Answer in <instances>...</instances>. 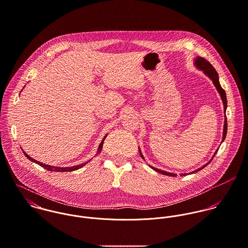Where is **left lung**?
I'll return each mask as SVG.
<instances>
[{"mask_svg":"<svg viewBox=\"0 0 248 248\" xmlns=\"http://www.w3.org/2000/svg\"><path fill=\"white\" fill-rule=\"evenodd\" d=\"M195 67L198 69L199 71H201V72H203L204 73V75H206L212 81H213V83H214V85H215V87L217 88V92H218V94H219V96H220V98L222 99V102H223V107H224V114L226 113V108H227V99H226V94H225V91L221 88V86H220V83H219V80H218V75H217V71L215 70V68L206 60V59H204V58H202V57H199L198 56L196 59H195ZM224 117H225V119H224V125H223V135H222V141H221V143L225 140V137H226V133H227V119H226V115H224ZM217 150L218 149H217L216 150V152L214 153V155H213V157H212V159L214 158V156L217 154ZM139 152H140V155H141V157L145 160V157H144V155L142 154V152H141V149L139 148ZM212 159L208 162V163H206L205 165H203L202 167H200L199 169L198 170H194V171H192V172H190L189 174H191V173H195V172H198L200 170H202L203 168H205L206 166H208L210 163H211V161H212ZM149 167L152 169V170H156V171H158V172H160V173H162V174H164V175H168V176H176L177 174L176 173H171V172H168V171H165V170H159V169H156V168H154V167H152V166H150L149 165ZM188 173H180V176H185V175H187Z\"/></svg>","mask_w":248,"mask_h":248,"instance_id":"1","label":"left lung"}]
</instances>
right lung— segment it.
Wrapping results in <instances>:
<instances>
[{
	"label": "right lung",
	"instance_id": "right-lung-1",
	"mask_svg": "<svg viewBox=\"0 0 248 248\" xmlns=\"http://www.w3.org/2000/svg\"><path fill=\"white\" fill-rule=\"evenodd\" d=\"M107 137V134L103 137V139L101 140V142H100V144H99V148H98V151H97V154L100 152V150L102 149V145H103V142H104V139ZM24 152V154L26 155V157L29 159V160H31V162H33V163H35V164H38L39 166H41V167H43L44 169H46V170H50V171H73V170H78V169H80L81 167H83L85 164H87L88 162H90V160L89 161H87V162H85V163H82V164H80V165H77V166H73V167H65V168H61V167H54V166H50V165H46V164H43V163H41V162H39V161H37V160H35V159H33V158H31V156H29L25 151H23Z\"/></svg>",
	"mask_w": 248,
	"mask_h": 248
}]
</instances>
